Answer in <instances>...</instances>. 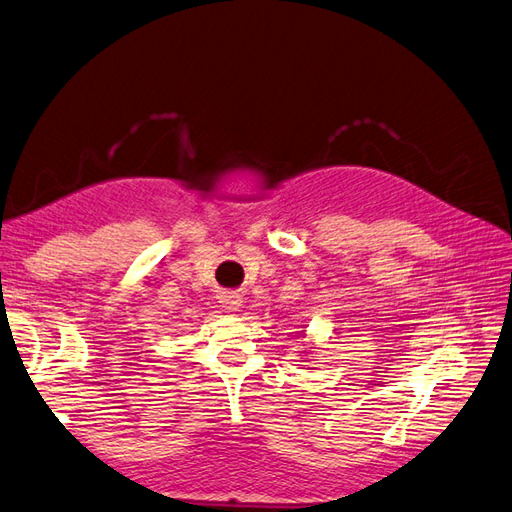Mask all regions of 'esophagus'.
<instances>
[{"instance_id":"1","label":"esophagus","mask_w":512,"mask_h":512,"mask_svg":"<svg viewBox=\"0 0 512 512\" xmlns=\"http://www.w3.org/2000/svg\"><path fill=\"white\" fill-rule=\"evenodd\" d=\"M222 303H224L226 309H232V312H235V309L241 307V297H239V294H235V292H228V294H224V297H222Z\"/></svg>"}]
</instances>
